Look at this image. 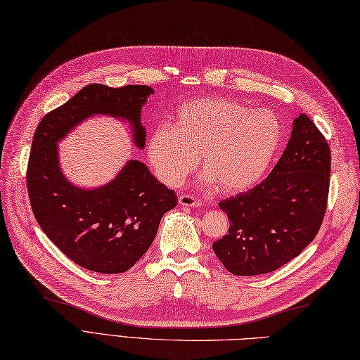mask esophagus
Returning a JSON list of instances; mask_svg holds the SVG:
<instances>
[{
    "instance_id": "1",
    "label": "esophagus",
    "mask_w": 360,
    "mask_h": 360,
    "mask_svg": "<svg viewBox=\"0 0 360 360\" xmlns=\"http://www.w3.org/2000/svg\"><path fill=\"white\" fill-rule=\"evenodd\" d=\"M179 202L184 207H198L202 204L200 200H197L193 195H189V193H181L179 197Z\"/></svg>"
}]
</instances>
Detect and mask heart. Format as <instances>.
Segmentation results:
<instances>
[{
    "label": "heart",
    "instance_id": "heart-1",
    "mask_svg": "<svg viewBox=\"0 0 360 360\" xmlns=\"http://www.w3.org/2000/svg\"><path fill=\"white\" fill-rule=\"evenodd\" d=\"M284 143V126L270 110L226 97H200L179 108L174 124L151 130L147 156L156 176L179 186L197 167L225 193L242 192L263 179Z\"/></svg>",
    "mask_w": 360,
    "mask_h": 360
}]
</instances>
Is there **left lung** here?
I'll list each match as a JSON object with an SVG mask.
<instances>
[{"label":"left lung","instance_id":"left-lung-1","mask_svg":"<svg viewBox=\"0 0 360 360\" xmlns=\"http://www.w3.org/2000/svg\"><path fill=\"white\" fill-rule=\"evenodd\" d=\"M329 184L330 147L312 120L300 114L269 176L219 202L230 228L213 243L216 257L237 276L270 274L287 264L317 236Z\"/></svg>","mask_w":360,"mask_h":360}]
</instances>
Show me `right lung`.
Returning a JSON list of instances; mask_svg holds the SVG:
<instances>
[{"label": "right lung", "mask_w": 360, "mask_h": 360, "mask_svg": "<svg viewBox=\"0 0 360 360\" xmlns=\"http://www.w3.org/2000/svg\"><path fill=\"white\" fill-rule=\"evenodd\" d=\"M151 93L147 85L90 84L43 117L32 138L27 189L36 221L64 255L97 274H123L132 267L153 243L177 195L138 160H129L102 188H75L60 171L57 143L84 118L110 114L132 123L135 144L143 148L141 106Z\"/></svg>", "instance_id": "add662e5"}]
</instances>
